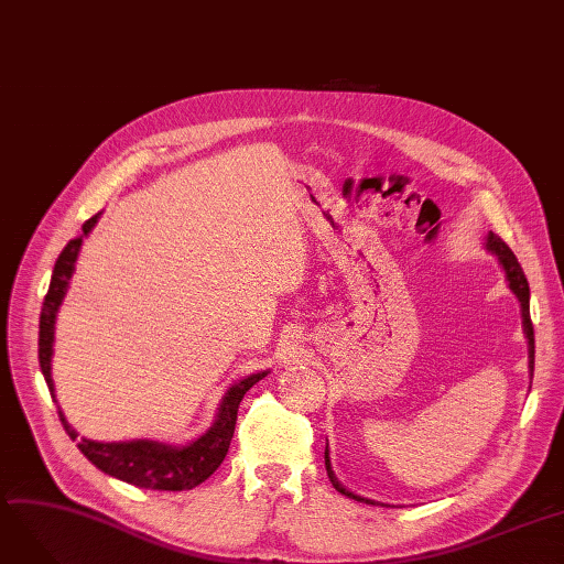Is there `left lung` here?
<instances>
[{
    "label": "left lung",
    "instance_id": "8db88e82",
    "mask_svg": "<svg viewBox=\"0 0 564 564\" xmlns=\"http://www.w3.org/2000/svg\"><path fill=\"white\" fill-rule=\"evenodd\" d=\"M489 250H494L498 257H500V263L505 268V275H507V282H509V289H512L517 293V299L521 303V312H523V328H525V337H528V346H530V369L534 371V328H532V318H530V286H528V280L523 275V268L519 263V259L514 257V252L507 248L505 240L496 234H489V240H487ZM326 470H328V477L333 481V487L346 496V498H354L358 502H362L365 498H358L354 494H348L346 489H341L339 481L335 479L333 470H330V459H328V447H326ZM365 502H371V500H365ZM373 505V502H371Z\"/></svg>",
    "mask_w": 564,
    "mask_h": 564
}]
</instances>
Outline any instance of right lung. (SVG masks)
Instances as JSON below:
<instances>
[{
	"instance_id": "obj_1",
	"label": "right lung",
	"mask_w": 564,
	"mask_h": 564,
	"mask_svg": "<svg viewBox=\"0 0 564 564\" xmlns=\"http://www.w3.org/2000/svg\"><path fill=\"white\" fill-rule=\"evenodd\" d=\"M100 213L89 218L83 225V231L68 240V246L62 250L55 271H52L47 296L41 310V324H39V362L41 371L45 377V383L50 388L52 399H55V386H52L50 377V358H52V341H55V318L57 310L64 301V293L68 289V280L73 275L75 259L83 246V238L94 229L98 223ZM265 377V371L252 373V377L243 379L238 386H234L223 406L218 411L216 424L210 426L199 441L187 447H170L163 443L153 441H130V443H96V441H77V449L85 454V457L100 468L102 473L112 475L117 479L128 481V485H135L140 489H153V491H187L199 487L204 479H208L218 466L225 462L229 443L234 438L236 417H238V404L246 392L259 383ZM59 420L66 429V434L75 441L77 434L75 429L66 422V417L59 411Z\"/></svg>"
}]
</instances>
